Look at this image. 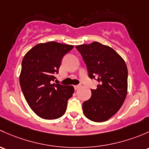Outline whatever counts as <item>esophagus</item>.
<instances>
[{"label":"esophagus","instance_id":"esophagus-1","mask_svg":"<svg viewBox=\"0 0 149 149\" xmlns=\"http://www.w3.org/2000/svg\"><path fill=\"white\" fill-rule=\"evenodd\" d=\"M80 87H81L80 85H74V87L75 90H77V89H79Z\"/></svg>","mask_w":149,"mask_h":149}]
</instances>
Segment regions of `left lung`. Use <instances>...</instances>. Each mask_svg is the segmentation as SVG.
<instances>
[{
	"label": "left lung",
	"mask_w": 149,
	"mask_h": 149,
	"mask_svg": "<svg viewBox=\"0 0 149 149\" xmlns=\"http://www.w3.org/2000/svg\"><path fill=\"white\" fill-rule=\"evenodd\" d=\"M86 64L90 79L99 82L91 90L90 99L82 104L85 116L94 122H104L121 108L128 91V69L122 57L108 46L94 41L76 46Z\"/></svg>",
	"instance_id": "8db88e82"
}]
</instances>
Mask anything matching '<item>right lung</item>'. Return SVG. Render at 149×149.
Wrapping results in <instances>:
<instances>
[{"mask_svg":"<svg viewBox=\"0 0 149 149\" xmlns=\"http://www.w3.org/2000/svg\"><path fill=\"white\" fill-rule=\"evenodd\" d=\"M73 47L55 41L41 43L31 49L23 59L20 85L29 107L41 118L62 117L74 93L73 86L52 84L62 58Z\"/></svg>","mask_w":149,"mask_h":149,"instance_id":"add662e5","label":"right lung"}]
</instances>
